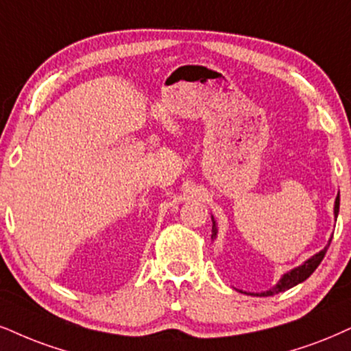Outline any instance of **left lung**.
I'll list each match as a JSON object with an SVG mask.
<instances>
[{
    "label": "left lung",
    "instance_id": "8db88e82",
    "mask_svg": "<svg viewBox=\"0 0 351 351\" xmlns=\"http://www.w3.org/2000/svg\"><path fill=\"white\" fill-rule=\"evenodd\" d=\"M339 208H340V192L335 198V205H334L335 221H337V216H339ZM211 223H213V228H211V239L215 241L216 237H218V224H216V219L213 218V216H211ZM330 241H332V237L328 239V244L321 250V252H317L315 255H313L311 258H308L306 262H302L300 267L291 268V270L287 271V274L281 275V278L276 281V285L274 288L267 289V291H262V293H245V291H241V289H239V291L245 293V295H252V296H274V295H278V293L287 291V289H289V288L296 287V285L302 283V281L308 280L309 276L313 275V271L319 267V263L322 262L324 255H326L328 245H330Z\"/></svg>",
    "mask_w": 351,
    "mask_h": 351
}]
</instances>
